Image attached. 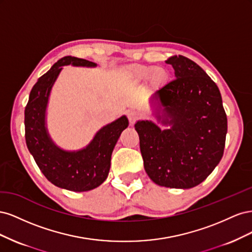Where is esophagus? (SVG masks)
I'll use <instances>...</instances> for the list:
<instances>
[{"mask_svg": "<svg viewBox=\"0 0 252 252\" xmlns=\"http://www.w3.org/2000/svg\"><path fill=\"white\" fill-rule=\"evenodd\" d=\"M127 117H128V120H129V123L130 124H134L136 120H139L141 114L139 111L136 110H129L128 113H127Z\"/></svg>", "mask_w": 252, "mask_h": 252, "instance_id": "obj_1", "label": "esophagus"}]
</instances>
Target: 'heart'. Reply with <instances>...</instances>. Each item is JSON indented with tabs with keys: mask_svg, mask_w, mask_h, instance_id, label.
<instances>
[{
	"mask_svg": "<svg viewBox=\"0 0 252 252\" xmlns=\"http://www.w3.org/2000/svg\"><path fill=\"white\" fill-rule=\"evenodd\" d=\"M154 70L148 69V68H140V69L136 70V75L140 78H146L148 75H150Z\"/></svg>",
	"mask_w": 252,
	"mask_h": 252,
	"instance_id": "heart-1",
	"label": "heart"
}]
</instances>
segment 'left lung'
<instances>
[{"label": "left lung", "instance_id": "obj_1", "mask_svg": "<svg viewBox=\"0 0 252 252\" xmlns=\"http://www.w3.org/2000/svg\"><path fill=\"white\" fill-rule=\"evenodd\" d=\"M175 80L152 94V121H138L144 168L156 184L188 189L206 180L224 154L227 117L217 84L183 56L166 61Z\"/></svg>", "mask_w": 252, "mask_h": 252}]
</instances>
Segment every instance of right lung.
Here are the masks:
<instances>
[{
  "mask_svg": "<svg viewBox=\"0 0 252 252\" xmlns=\"http://www.w3.org/2000/svg\"><path fill=\"white\" fill-rule=\"evenodd\" d=\"M96 67L90 61L64 57L53 64L34 84L25 107V139L36 165L53 185L70 191L82 192L100 186L107 179L111 155L128 119L122 116L98 130L86 147L65 150L52 141L46 116L51 89L63 66Z\"/></svg>",
  "mask_w": 252,
  "mask_h": 252,
  "instance_id": "right-lung-1",
  "label": "right lung"
}]
</instances>
